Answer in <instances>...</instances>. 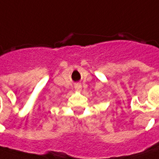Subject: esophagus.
I'll return each mask as SVG.
<instances>
[{
    "instance_id": "obj_1",
    "label": "esophagus",
    "mask_w": 159,
    "mask_h": 159,
    "mask_svg": "<svg viewBox=\"0 0 159 159\" xmlns=\"http://www.w3.org/2000/svg\"><path fill=\"white\" fill-rule=\"evenodd\" d=\"M74 88H75V90L78 91V92H81V90H82L81 84H80V83H77V84H75V86H74Z\"/></svg>"
}]
</instances>
